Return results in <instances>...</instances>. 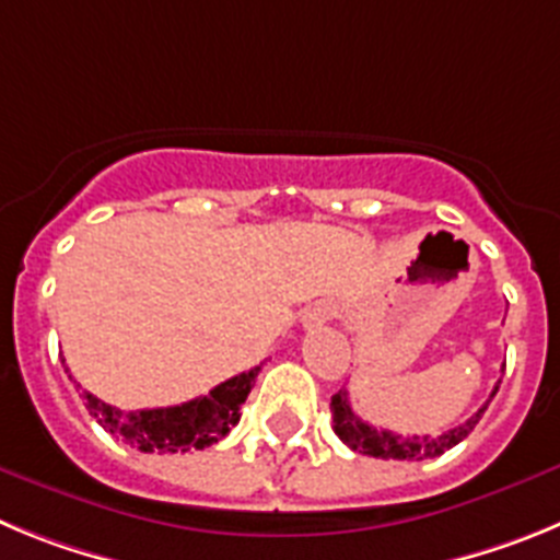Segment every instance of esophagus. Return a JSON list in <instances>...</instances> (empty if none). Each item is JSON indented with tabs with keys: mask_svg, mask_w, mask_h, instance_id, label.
I'll return each mask as SVG.
<instances>
[{
	"mask_svg": "<svg viewBox=\"0 0 560 560\" xmlns=\"http://www.w3.org/2000/svg\"><path fill=\"white\" fill-rule=\"evenodd\" d=\"M330 316H334V308H330V305H316V308H311L308 314H305L303 325H305V328H314V325L328 323Z\"/></svg>",
	"mask_w": 560,
	"mask_h": 560,
	"instance_id": "esophagus-1",
	"label": "esophagus"
}]
</instances>
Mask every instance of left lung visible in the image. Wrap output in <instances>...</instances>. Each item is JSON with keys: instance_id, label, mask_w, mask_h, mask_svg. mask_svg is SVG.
Wrapping results in <instances>:
<instances>
[{"instance_id": "left-lung-1", "label": "left lung", "mask_w": 560, "mask_h": 560, "mask_svg": "<svg viewBox=\"0 0 560 560\" xmlns=\"http://www.w3.org/2000/svg\"><path fill=\"white\" fill-rule=\"evenodd\" d=\"M499 384H502V381H499ZM499 384L493 387L491 398L497 395ZM491 398L485 400L482 407H479L471 418L465 420V423L438 434V438H400V434L387 432V429L370 427V423H364V420L350 409V400L345 389H339V393L330 398V415H334V432L339 434L341 443H348L353 452L378 459H427L440 457L443 452H448V448H454L457 443H463V440L474 432V427H477L479 418L485 415Z\"/></svg>"}]
</instances>
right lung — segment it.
<instances>
[{"mask_svg": "<svg viewBox=\"0 0 560 560\" xmlns=\"http://www.w3.org/2000/svg\"><path fill=\"white\" fill-rule=\"evenodd\" d=\"M260 368L241 373L210 389L201 398H192L179 407L140 409L122 412L106 400L86 393L89 415L112 434H120L126 443L145 454H185L190 448H207L230 434V429L241 420V407L246 395L255 387Z\"/></svg>", "mask_w": 560, "mask_h": 560, "instance_id": "obj_1", "label": "right lung"}]
</instances>
